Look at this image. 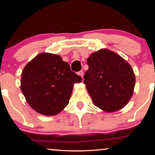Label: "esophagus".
Wrapping results in <instances>:
<instances>
[{"label":"esophagus","mask_w":155,"mask_h":155,"mask_svg":"<svg viewBox=\"0 0 155 155\" xmlns=\"http://www.w3.org/2000/svg\"><path fill=\"white\" fill-rule=\"evenodd\" d=\"M78 74H79L81 77H83V75H84V74H83V71H82V70H81V71H79L78 72Z\"/></svg>","instance_id":"1"}]
</instances>
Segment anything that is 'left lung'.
I'll use <instances>...</instances> for the list:
<instances>
[{
	"instance_id": "obj_1",
	"label": "left lung",
	"mask_w": 155,
	"mask_h": 155,
	"mask_svg": "<svg viewBox=\"0 0 155 155\" xmlns=\"http://www.w3.org/2000/svg\"><path fill=\"white\" fill-rule=\"evenodd\" d=\"M87 61L89 69L84 83L94 104L107 112L123 108L131 98L135 84L129 64L107 49L92 53Z\"/></svg>"
}]
</instances>
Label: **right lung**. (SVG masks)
Masks as SVG:
<instances>
[{
	"instance_id": "obj_1",
	"label": "right lung",
	"mask_w": 155,
	"mask_h": 155,
	"mask_svg": "<svg viewBox=\"0 0 155 155\" xmlns=\"http://www.w3.org/2000/svg\"><path fill=\"white\" fill-rule=\"evenodd\" d=\"M82 81L68 62L57 54L41 53L25 67L21 90L28 104L37 112L54 115L69 103L73 85Z\"/></svg>"
}]
</instances>
